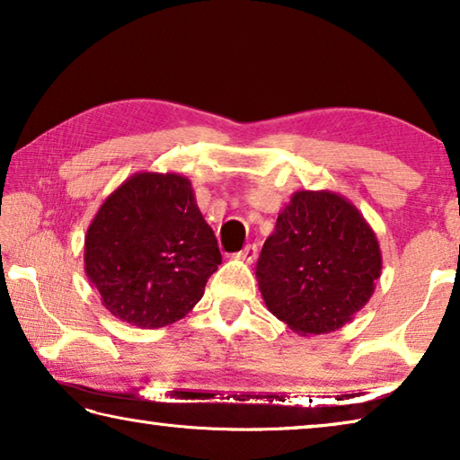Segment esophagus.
I'll list each match as a JSON object with an SVG mask.
<instances>
[{"instance_id": "34e87169", "label": "esophagus", "mask_w": 460, "mask_h": 460, "mask_svg": "<svg viewBox=\"0 0 460 460\" xmlns=\"http://www.w3.org/2000/svg\"><path fill=\"white\" fill-rule=\"evenodd\" d=\"M233 258L245 261V263H252V261H255V258H258V247H255V245H245L243 249H241V252L233 253Z\"/></svg>"}]
</instances>
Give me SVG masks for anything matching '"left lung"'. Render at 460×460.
<instances>
[{
    "label": "left lung",
    "mask_w": 460,
    "mask_h": 460,
    "mask_svg": "<svg viewBox=\"0 0 460 460\" xmlns=\"http://www.w3.org/2000/svg\"><path fill=\"white\" fill-rule=\"evenodd\" d=\"M381 276L376 231L332 190H298L279 211L255 268L271 314L298 334L351 323Z\"/></svg>",
    "instance_id": "1"
}]
</instances>
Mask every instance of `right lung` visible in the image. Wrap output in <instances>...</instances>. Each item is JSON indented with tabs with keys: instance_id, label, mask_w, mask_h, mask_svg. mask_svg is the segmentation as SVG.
<instances>
[{
	"instance_id": "right-lung-1",
	"label": "right lung",
	"mask_w": 460,
	"mask_h": 460,
	"mask_svg": "<svg viewBox=\"0 0 460 460\" xmlns=\"http://www.w3.org/2000/svg\"><path fill=\"white\" fill-rule=\"evenodd\" d=\"M221 263L192 184L136 172L99 207L84 235V274L115 318L160 329L190 313Z\"/></svg>"
}]
</instances>
